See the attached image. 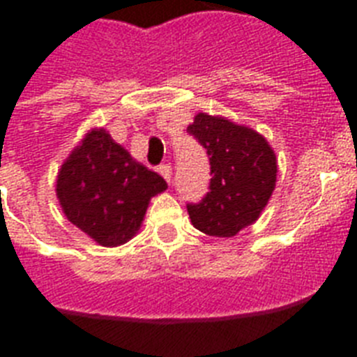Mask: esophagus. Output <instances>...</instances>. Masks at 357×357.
I'll return each instance as SVG.
<instances>
[{
  "instance_id": "obj_1",
  "label": "esophagus",
  "mask_w": 357,
  "mask_h": 357,
  "mask_svg": "<svg viewBox=\"0 0 357 357\" xmlns=\"http://www.w3.org/2000/svg\"><path fill=\"white\" fill-rule=\"evenodd\" d=\"M157 170H159V174H161L162 178L167 179L168 183H170V178H172V167H170V165H161Z\"/></svg>"
}]
</instances>
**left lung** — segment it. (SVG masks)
I'll return each instance as SVG.
<instances>
[{
	"instance_id": "8db88e82",
	"label": "left lung",
	"mask_w": 357,
	"mask_h": 357,
	"mask_svg": "<svg viewBox=\"0 0 357 357\" xmlns=\"http://www.w3.org/2000/svg\"><path fill=\"white\" fill-rule=\"evenodd\" d=\"M187 131L207 150L213 176L206 198L187 206L190 222L202 234L234 237L252 226L271 200L276 153L255 129L224 116L198 113Z\"/></svg>"
}]
</instances>
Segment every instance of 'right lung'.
I'll list each match as a JSON object with an SVG mask.
<instances>
[{"mask_svg": "<svg viewBox=\"0 0 357 357\" xmlns=\"http://www.w3.org/2000/svg\"><path fill=\"white\" fill-rule=\"evenodd\" d=\"M167 187L109 131L92 128L59 168L55 190L75 228L102 246H120L137 235L150 200Z\"/></svg>", "mask_w": 357, "mask_h": 357, "instance_id": "obj_1", "label": "right lung"}]
</instances>
